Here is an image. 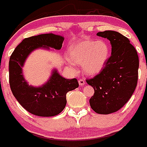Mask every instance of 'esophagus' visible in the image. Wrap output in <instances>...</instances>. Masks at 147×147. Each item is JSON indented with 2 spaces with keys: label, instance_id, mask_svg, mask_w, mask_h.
<instances>
[{
  "label": "esophagus",
  "instance_id": "esophagus-1",
  "mask_svg": "<svg viewBox=\"0 0 147 147\" xmlns=\"http://www.w3.org/2000/svg\"><path fill=\"white\" fill-rule=\"evenodd\" d=\"M78 82H79V84H80V86H84V85H85V83H86L85 80H84L83 79H80Z\"/></svg>",
  "mask_w": 147,
  "mask_h": 147
}]
</instances>
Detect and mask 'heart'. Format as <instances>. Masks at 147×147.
<instances>
[{
	"instance_id": "1",
	"label": "heart",
	"mask_w": 147,
	"mask_h": 147,
	"mask_svg": "<svg viewBox=\"0 0 147 147\" xmlns=\"http://www.w3.org/2000/svg\"><path fill=\"white\" fill-rule=\"evenodd\" d=\"M70 61L81 64L86 74H97L105 67L110 55L108 42L102 39H84L71 45L68 50Z\"/></svg>"
}]
</instances>
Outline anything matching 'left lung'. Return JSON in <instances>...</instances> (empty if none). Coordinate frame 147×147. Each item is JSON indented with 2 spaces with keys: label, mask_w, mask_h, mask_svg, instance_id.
<instances>
[{
  "label": "left lung",
  "mask_w": 147,
  "mask_h": 147,
  "mask_svg": "<svg viewBox=\"0 0 147 147\" xmlns=\"http://www.w3.org/2000/svg\"><path fill=\"white\" fill-rule=\"evenodd\" d=\"M96 35L110 41L111 55L102 71L86 80L94 89L90 104L96 113L109 115L121 109L133 95L138 80L139 57L128 38L118 32L108 30Z\"/></svg>",
  "instance_id": "8db88e82"
}]
</instances>
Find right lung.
I'll use <instances>...</instances> for the list:
<instances>
[{
    "instance_id": "right-lung-1",
    "label": "right lung",
    "mask_w": 147,
    "mask_h": 147,
    "mask_svg": "<svg viewBox=\"0 0 147 147\" xmlns=\"http://www.w3.org/2000/svg\"><path fill=\"white\" fill-rule=\"evenodd\" d=\"M64 37L53 33L26 38L14 49L9 61V82L14 97L29 113L40 117H51L66 106V94L79 86L78 81L61 77L55 69L50 79L41 86H29L23 75L22 67L32 51L40 48L61 49Z\"/></svg>"
}]
</instances>
